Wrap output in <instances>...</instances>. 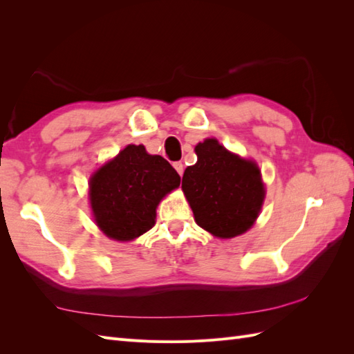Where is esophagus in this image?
<instances>
[{"label":"esophagus","instance_id":"obj_1","mask_svg":"<svg viewBox=\"0 0 354 354\" xmlns=\"http://www.w3.org/2000/svg\"><path fill=\"white\" fill-rule=\"evenodd\" d=\"M174 168H176L177 173L180 174V177L183 176V173H185V165H183V162H174Z\"/></svg>","mask_w":354,"mask_h":354}]
</instances>
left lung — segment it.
Returning <instances> with one entry per match:
<instances>
[{"label":"left lung","mask_w":354,"mask_h":354,"mask_svg":"<svg viewBox=\"0 0 354 354\" xmlns=\"http://www.w3.org/2000/svg\"><path fill=\"white\" fill-rule=\"evenodd\" d=\"M195 152L198 162L186 168L181 189L198 226L221 239L250 230L266 196L260 168L216 138L203 140Z\"/></svg>","instance_id":"1"}]
</instances>
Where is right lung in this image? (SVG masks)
<instances>
[{"label":"right lung","mask_w":354,"mask_h":354,"mask_svg":"<svg viewBox=\"0 0 354 354\" xmlns=\"http://www.w3.org/2000/svg\"><path fill=\"white\" fill-rule=\"evenodd\" d=\"M178 186L180 176L167 159L128 145L90 178L94 221L108 238L133 241L153 227L158 203Z\"/></svg>","instance_id":"obj_1"}]
</instances>
